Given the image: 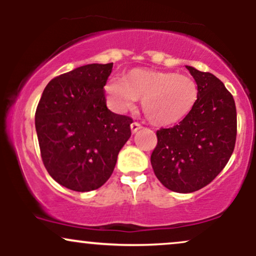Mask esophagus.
<instances>
[{
    "mask_svg": "<svg viewBox=\"0 0 256 256\" xmlns=\"http://www.w3.org/2000/svg\"><path fill=\"white\" fill-rule=\"evenodd\" d=\"M140 128H142V125H140V122H132V124H131V131H132V134H136V132H137L138 130H140Z\"/></svg>",
    "mask_w": 256,
    "mask_h": 256,
    "instance_id": "34e87169",
    "label": "esophagus"
}]
</instances>
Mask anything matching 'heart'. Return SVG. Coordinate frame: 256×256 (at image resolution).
Masks as SVG:
<instances>
[{"mask_svg": "<svg viewBox=\"0 0 256 256\" xmlns=\"http://www.w3.org/2000/svg\"><path fill=\"white\" fill-rule=\"evenodd\" d=\"M104 89L110 104L119 112L131 110L137 100H142L146 119L158 126L185 118L198 98V84L189 76L148 68H134L124 79H110Z\"/></svg>", "mask_w": 256, "mask_h": 256, "instance_id": "1", "label": "heart"}]
</instances>
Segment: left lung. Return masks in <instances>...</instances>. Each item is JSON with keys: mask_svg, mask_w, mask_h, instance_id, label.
Returning <instances> with one entry per match:
<instances>
[{"mask_svg": "<svg viewBox=\"0 0 256 256\" xmlns=\"http://www.w3.org/2000/svg\"><path fill=\"white\" fill-rule=\"evenodd\" d=\"M198 88L195 107L178 125L156 131L150 162L164 186L194 192L210 184L228 164L237 134L236 104L222 82L186 66Z\"/></svg>", "mask_w": 256, "mask_h": 256, "instance_id": "obj_1", "label": "left lung"}]
</instances>
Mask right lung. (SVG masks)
<instances>
[{
  "label": "right lung",
  "instance_id": "right-lung-1",
  "mask_svg": "<svg viewBox=\"0 0 256 256\" xmlns=\"http://www.w3.org/2000/svg\"><path fill=\"white\" fill-rule=\"evenodd\" d=\"M112 64H90L52 79L38 102L40 156L55 182L74 192L98 189L110 179L131 136L130 116L110 112L104 86Z\"/></svg>",
  "mask_w": 256,
  "mask_h": 256
}]
</instances>
